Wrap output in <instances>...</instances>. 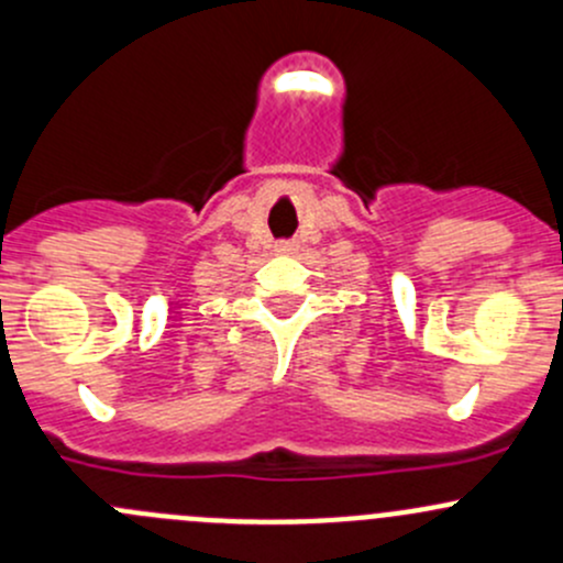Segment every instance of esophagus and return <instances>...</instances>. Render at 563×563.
Segmentation results:
<instances>
[{"label": "esophagus", "instance_id": "obj_1", "mask_svg": "<svg viewBox=\"0 0 563 563\" xmlns=\"http://www.w3.org/2000/svg\"><path fill=\"white\" fill-rule=\"evenodd\" d=\"M299 250L297 242H280V245H275V253L280 255H294Z\"/></svg>", "mask_w": 563, "mask_h": 563}]
</instances>
